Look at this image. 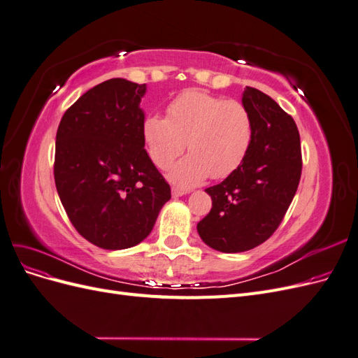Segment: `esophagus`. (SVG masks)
I'll return each instance as SVG.
<instances>
[{"label":"esophagus","mask_w":358,"mask_h":358,"mask_svg":"<svg viewBox=\"0 0 358 358\" xmlns=\"http://www.w3.org/2000/svg\"><path fill=\"white\" fill-rule=\"evenodd\" d=\"M188 191H185V189H180V188H173L171 189V196L173 197H182V196H185Z\"/></svg>","instance_id":"obj_1"}]
</instances>
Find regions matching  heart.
Wrapping results in <instances>:
<instances>
[{
    "mask_svg": "<svg viewBox=\"0 0 358 358\" xmlns=\"http://www.w3.org/2000/svg\"><path fill=\"white\" fill-rule=\"evenodd\" d=\"M142 136L154 164L167 169L185 149L191 154L169 173L179 187L199 185L209 176H230L245 161L254 137L246 106L201 90H187L167 106V117L148 115Z\"/></svg>",
    "mask_w": 358,
    "mask_h": 358,
    "instance_id": "1",
    "label": "heart"
}]
</instances>
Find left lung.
<instances>
[{"label":"left lung","instance_id":"left-lung-1","mask_svg":"<svg viewBox=\"0 0 358 358\" xmlns=\"http://www.w3.org/2000/svg\"><path fill=\"white\" fill-rule=\"evenodd\" d=\"M242 103L254 122L251 148L239 169L206 189L212 209L197 224L201 241L227 254L249 251L276 231L301 176L294 119L251 86L245 88Z\"/></svg>","mask_w":358,"mask_h":358}]
</instances>
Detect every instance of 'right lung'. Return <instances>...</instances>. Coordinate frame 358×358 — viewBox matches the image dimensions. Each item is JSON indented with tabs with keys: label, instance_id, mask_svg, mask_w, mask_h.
I'll use <instances>...</instances> for the list:
<instances>
[{
	"label": "right lung",
	"instance_id": "1",
	"mask_svg": "<svg viewBox=\"0 0 358 358\" xmlns=\"http://www.w3.org/2000/svg\"><path fill=\"white\" fill-rule=\"evenodd\" d=\"M146 85L110 79L64 113L55 145V185L74 229L103 249L145 241L170 197L142 136Z\"/></svg>",
	"mask_w": 358,
	"mask_h": 358
}]
</instances>
